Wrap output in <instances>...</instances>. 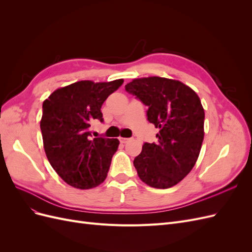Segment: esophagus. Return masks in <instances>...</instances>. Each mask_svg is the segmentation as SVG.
I'll return each mask as SVG.
<instances>
[{
	"label": "esophagus",
	"mask_w": 252,
	"mask_h": 252,
	"mask_svg": "<svg viewBox=\"0 0 252 252\" xmlns=\"http://www.w3.org/2000/svg\"><path fill=\"white\" fill-rule=\"evenodd\" d=\"M128 141H129V139H127V138H120V142L122 144H126Z\"/></svg>",
	"instance_id": "obj_1"
}]
</instances>
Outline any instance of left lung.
Masks as SVG:
<instances>
[{
  "label": "left lung",
  "instance_id": "left-lung-1",
  "mask_svg": "<svg viewBox=\"0 0 252 252\" xmlns=\"http://www.w3.org/2000/svg\"><path fill=\"white\" fill-rule=\"evenodd\" d=\"M128 94L147 106V120L158 128L157 143H144L133 165L150 187L177 185L191 171L204 139L205 112L200 97L180 81L159 77L135 79Z\"/></svg>",
  "mask_w": 252,
  "mask_h": 252
}]
</instances>
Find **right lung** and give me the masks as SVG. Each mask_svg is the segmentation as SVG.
Returning <instances> with one entry per match:
<instances>
[{
    "label": "right lung",
    "mask_w": 252,
    "mask_h": 252,
    "mask_svg": "<svg viewBox=\"0 0 252 252\" xmlns=\"http://www.w3.org/2000/svg\"><path fill=\"white\" fill-rule=\"evenodd\" d=\"M123 82L80 81L57 89L44 101L40 126L45 154L68 185L90 189L107 177L120 142L94 138L89 127L95 120L103 123L102 105Z\"/></svg>",
    "instance_id": "add662e5"
}]
</instances>
